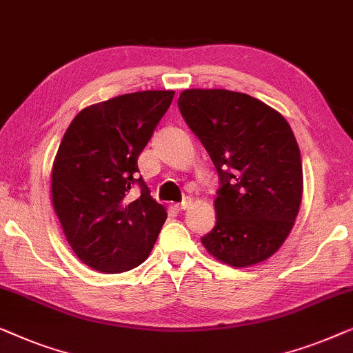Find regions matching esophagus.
Masks as SVG:
<instances>
[{
	"instance_id": "34e87169",
	"label": "esophagus",
	"mask_w": 353,
	"mask_h": 353,
	"mask_svg": "<svg viewBox=\"0 0 353 353\" xmlns=\"http://www.w3.org/2000/svg\"><path fill=\"white\" fill-rule=\"evenodd\" d=\"M188 206H190V198H183V200L181 203H177L174 208L177 211H183V210H187Z\"/></svg>"
}]
</instances>
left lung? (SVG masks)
Returning <instances> with one entry per match:
<instances>
[{"label": "left lung", "instance_id": "1", "mask_svg": "<svg viewBox=\"0 0 353 353\" xmlns=\"http://www.w3.org/2000/svg\"><path fill=\"white\" fill-rule=\"evenodd\" d=\"M177 105L221 181L216 225L203 246L232 267L269 259L290 235L302 200L291 126L267 103L227 89H185Z\"/></svg>", "mask_w": 353, "mask_h": 353}]
</instances>
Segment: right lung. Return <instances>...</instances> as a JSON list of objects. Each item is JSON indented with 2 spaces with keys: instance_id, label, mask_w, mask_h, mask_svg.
<instances>
[{
  "instance_id": "1",
  "label": "right lung",
  "mask_w": 353,
  "mask_h": 353,
  "mask_svg": "<svg viewBox=\"0 0 353 353\" xmlns=\"http://www.w3.org/2000/svg\"><path fill=\"white\" fill-rule=\"evenodd\" d=\"M172 97L174 91H141L108 99L83 108L63 134L52 165V206L78 259L94 270L121 274L141 265L165 224L166 210L137 177V158Z\"/></svg>"
}]
</instances>
